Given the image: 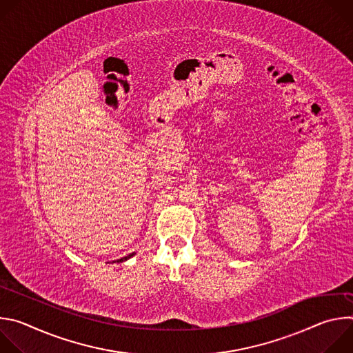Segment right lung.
<instances>
[{
    "label": "right lung",
    "mask_w": 353,
    "mask_h": 353,
    "mask_svg": "<svg viewBox=\"0 0 353 353\" xmlns=\"http://www.w3.org/2000/svg\"><path fill=\"white\" fill-rule=\"evenodd\" d=\"M132 256H135V253H131V254H128V256H125V257H123V259L117 260V263H123V261H127V260H128V259H131Z\"/></svg>",
    "instance_id": "1"
}]
</instances>
